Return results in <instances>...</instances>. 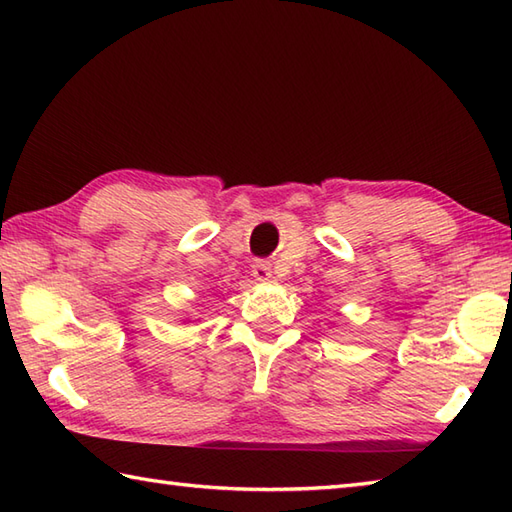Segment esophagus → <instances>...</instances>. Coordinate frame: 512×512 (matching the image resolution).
Returning <instances> with one entry per match:
<instances>
[{
  "label": "esophagus",
  "mask_w": 512,
  "mask_h": 512,
  "mask_svg": "<svg viewBox=\"0 0 512 512\" xmlns=\"http://www.w3.org/2000/svg\"><path fill=\"white\" fill-rule=\"evenodd\" d=\"M270 273H273V268H270V262H266V259H255L253 264V277L257 281H268L270 279Z\"/></svg>",
  "instance_id": "34e87169"
}]
</instances>
